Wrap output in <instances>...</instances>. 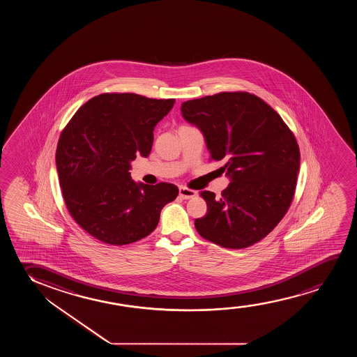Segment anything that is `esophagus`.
I'll return each instance as SVG.
<instances>
[{"label": "esophagus", "instance_id": "1", "mask_svg": "<svg viewBox=\"0 0 357 357\" xmlns=\"http://www.w3.org/2000/svg\"><path fill=\"white\" fill-rule=\"evenodd\" d=\"M196 195H197V192L195 190H191V189H188V188H184V186L179 188V196H181V199H184V200L192 199Z\"/></svg>", "mask_w": 357, "mask_h": 357}]
</instances>
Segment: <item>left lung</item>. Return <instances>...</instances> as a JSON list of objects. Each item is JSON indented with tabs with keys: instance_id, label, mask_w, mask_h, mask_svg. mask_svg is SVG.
<instances>
[{
	"instance_id": "1",
	"label": "left lung",
	"mask_w": 357,
	"mask_h": 357,
	"mask_svg": "<svg viewBox=\"0 0 357 357\" xmlns=\"http://www.w3.org/2000/svg\"><path fill=\"white\" fill-rule=\"evenodd\" d=\"M186 122L204 134L211 158L229 185L204 190L207 215L195 220L204 239L243 249L268 235L293 201L300 169L296 139L282 117L249 93H220L181 103Z\"/></svg>"
}]
</instances>
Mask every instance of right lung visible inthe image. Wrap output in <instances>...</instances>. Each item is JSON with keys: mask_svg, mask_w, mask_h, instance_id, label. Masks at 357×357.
<instances>
[{"mask_svg": "<svg viewBox=\"0 0 357 357\" xmlns=\"http://www.w3.org/2000/svg\"><path fill=\"white\" fill-rule=\"evenodd\" d=\"M176 100L102 93L75 112L59 137L56 166L64 202L86 233L109 245L151 234L162 208L178 196L169 183L132 181L137 156L151 152L153 130Z\"/></svg>", "mask_w": 357, "mask_h": 357, "instance_id": "obj_1", "label": "right lung"}]
</instances>
